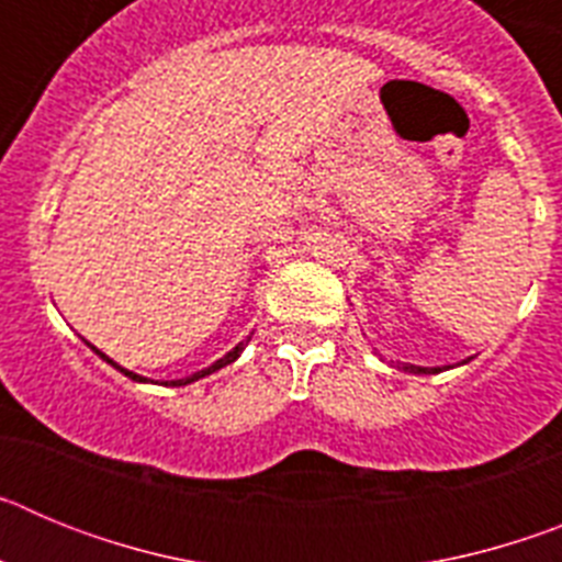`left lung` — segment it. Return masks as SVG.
Listing matches in <instances>:
<instances>
[{
    "instance_id": "left-lung-1",
    "label": "left lung",
    "mask_w": 562,
    "mask_h": 562,
    "mask_svg": "<svg viewBox=\"0 0 562 562\" xmlns=\"http://www.w3.org/2000/svg\"><path fill=\"white\" fill-rule=\"evenodd\" d=\"M402 371H411V374H439L441 369H422V366H411V362H396Z\"/></svg>"
}]
</instances>
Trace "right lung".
Returning a JSON list of instances; mask_svg holds the SVG:
<instances>
[{
  "instance_id": "add662e5",
  "label": "right lung",
  "mask_w": 562,
  "mask_h": 562,
  "mask_svg": "<svg viewBox=\"0 0 562 562\" xmlns=\"http://www.w3.org/2000/svg\"><path fill=\"white\" fill-rule=\"evenodd\" d=\"M247 342H250V337H247V340H245V342H238L236 349H233V351H227V355H225V357H222V360H216V362H213V366H207V369L196 371V374L186 376V380H171V382H166V385H188V382H193V380H202V376L213 374V371H220V369H225V366H231V362H233V360H236V357H238V355H241V351H245V346H247ZM92 351H95V355H98V357H103V360H106V362H109V366H114V369H117V371H123V374H126V376H128V380H137V382H148V380H146V376H140V374H134V371H128V369H121V366H117V362H114V360H109V357H106V355H103V351H98V349H95V346H92Z\"/></svg>"
}]
</instances>
